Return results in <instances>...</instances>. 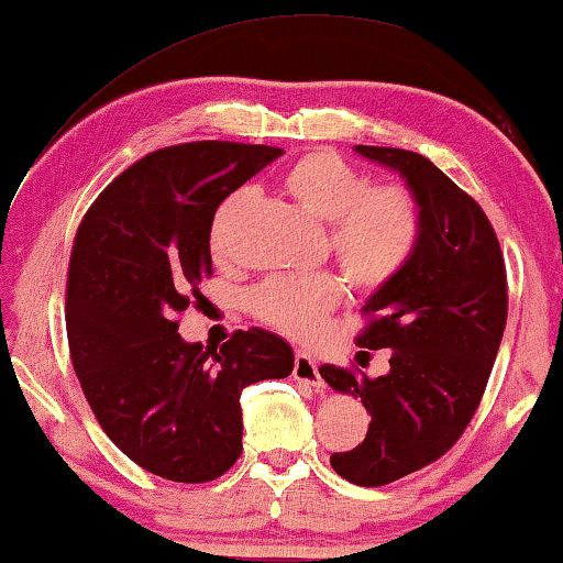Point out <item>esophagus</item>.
I'll list each match as a JSON object with an SVG mask.
<instances>
[{
    "mask_svg": "<svg viewBox=\"0 0 563 563\" xmlns=\"http://www.w3.org/2000/svg\"><path fill=\"white\" fill-rule=\"evenodd\" d=\"M292 378L308 383V386H313L318 390L325 388V380H323V376H320L316 361L302 351L296 353V363H292Z\"/></svg>",
    "mask_w": 563,
    "mask_h": 563,
    "instance_id": "esophagus-1",
    "label": "esophagus"
}]
</instances>
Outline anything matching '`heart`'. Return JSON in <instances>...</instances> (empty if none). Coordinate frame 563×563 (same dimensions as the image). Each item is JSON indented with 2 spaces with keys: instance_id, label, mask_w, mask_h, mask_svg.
Returning <instances> with one entry per match:
<instances>
[{
  "instance_id": "obj_1",
  "label": "heart",
  "mask_w": 563,
  "mask_h": 563,
  "mask_svg": "<svg viewBox=\"0 0 563 563\" xmlns=\"http://www.w3.org/2000/svg\"><path fill=\"white\" fill-rule=\"evenodd\" d=\"M285 192L310 216L330 222L328 247L355 288L376 290L404 271L421 243L423 216L404 185H373L371 175L330 150H316L290 165ZM250 190L228 195L210 222V250L228 257L235 220ZM341 300V283L330 273L275 275L247 292V310L290 338L313 335Z\"/></svg>"
}]
</instances>
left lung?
I'll use <instances>...</instances> for the list:
<instances>
[{
	"mask_svg": "<svg viewBox=\"0 0 563 563\" xmlns=\"http://www.w3.org/2000/svg\"><path fill=\"white\" fill-rule=\"evenodd\" d=\"M355 153L398 169L423 216L413 257L365 302L355 341L390 347V371L368 378L320 365L330 388L371 413L363 443L330 466L351 484L386 486L439 461L474 418L506 328V265L486 212L431 159L398 147Z\"/></svg>",
	"mask_w": 563,
	"mask_h": 563,
	"instance_id": "8db88e82",
	"label": "left lung"
}]
</instances>
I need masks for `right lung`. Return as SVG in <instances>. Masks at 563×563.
I'll use <instances>...</instances> for the list:
<instances>
[{
	"label": "right lung",
	"instance_id": "obj_1",
	"mask_svg": "<svg viewBox=\"0 0 563 563\" xmlns=\"http://www.w3.org/2000/svg\"><path fill=\"white\" fill-rule=\"evenodd\" d=\"M280 155L218 140L163 147L114 177L79 222L69 355L102 431L150 474L180 484L225 474L243 451V388L292 373L290 345L267 330H235L216 351L177 333L212 275L218 205Z\"/></svg>",
	"mask_w": 563,
	"mask_h": 563
}]
</instances>
